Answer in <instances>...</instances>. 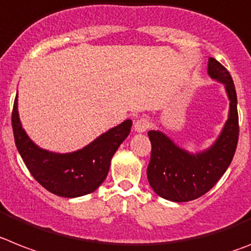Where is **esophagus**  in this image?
<instances>
[{
    "mask_svg": "<svg viewBox=\"0 0 251 251\" xmlns=\"http://www.w3.org/2000/svg\"><path fill=\"white\" fill-rule=\"evenodd\" d=\"M150 127H151V122H150V119H147V118H141V119L134 122V130H136L137 133H143V132H146Z\"/></svg>",
    "mask_w": 251,
    "mask_h": 251,
    "instance_id": "obj_1",
    "label": "esophagus"
}]
</instances>
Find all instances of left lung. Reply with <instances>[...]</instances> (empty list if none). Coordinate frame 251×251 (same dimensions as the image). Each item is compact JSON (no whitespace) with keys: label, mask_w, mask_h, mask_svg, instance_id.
Segmentation results:
<instances>
[{"label":"left lung","mask_w":251,"mask_h":251,"mask_svg":"<svg viewBox=\"0 0 251 251\" xmlns=\"http://www.w3.org/2000/svg\"><path fill=\"white\" fill-rule=\"evenodd\" d=\"M209 77L222 83L230 101L227 121L213 143L202 151L183 149L161 130H149L152 145L147 179L153 192L171 202H189L208 192L230 166L239 140L237 96L228 71L209 57Z\"/></svg>","instance_id":"8db88e82"}]
</instances>
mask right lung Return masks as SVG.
I'll use <instances>...</instances> for the list:
<instances>
[{
    "label": "right lung",
    "instance_id": "right-lung-1",
    "mask_svg": "<svg viewBox=\"0 0 251 251\" xmlns=\"http://www.w3.org/2000/svg\"><path fill=\"white\" fill-rule=\"evenodd\" d=\"M18 94L12 110V129L16 149L24 162L42 187L55 196L77 198L95 192L104 183L111 158L128 137L132 121L122 122L89 145L72 152H53L34 142L20 121Z\"/></svg>",
    "mask_w": 251,
    "mask_h": 251
}]
</instances>
